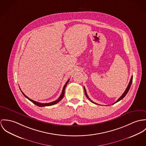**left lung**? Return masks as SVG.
<instances>
[{"mask_svg":"<svg viewBox=\"0 0 146 146\" xmlns=\"http://www.w3.org/2000/svg\"><path fill=\"white\" fill-rule=\"evenodd\" d=\"M132 81H133V76H131V79H130V80L129 83V84H128V87H127V88H126V90H125V92L123 93V94L120 96V97L116 101V102H115L113 104V105L114 104H115V103H116V102H119V101H120L121 100H122L124 97H125V96H126V95L127 94V93L128 92V91H129V90L130 87V86H131V83H132ZM84 92H85V95H86V97H87V98L91 101V102H92V103H94V104H97L96 103H95V102H94V101H92L91 100H90V98L88 97V95H87V92H86V89H85V88L84 87Z\"/></svg>","mask_w":146,"mask_h":146,"instance_id":"8db88e82","label":"left lung"}]
</instances>
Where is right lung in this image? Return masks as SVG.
Returning <instances> with one entry per match:
<instances>
[{
  "mask_svg": "<svg viewBox=\"0 0 146 146\" xmlns=\"http://www.w3.org/2000/svg\"><path fill=\"white\" fill-rule=\"evenodd\" d=\"M69 80H68L67 82H66V83L65 84V85L64 86V87H63V90H62V94H61V95L60 96V97L58 98V99H57L56 100H55V101H52V102H49V103H40V102H37V101H33V100H31V99H30L29 97H27V96H26L23 93V92L21 91V92H22V93L23 94V95L25 96V97H26L27 99H29L30 101H31L34 104H35L36 105H37V106H39V107H44V106H51V105H55V104H56V103H58V102H59L60 100H62V99H63V98L64 97V91H65V87H66V85H67V84H68V83L69 82Z\"/></svg>",
  "mask_w": 146,
  "mask_h": 146,
  "instance_id": "1",
  "label": "right lung"
}]
</instances>
